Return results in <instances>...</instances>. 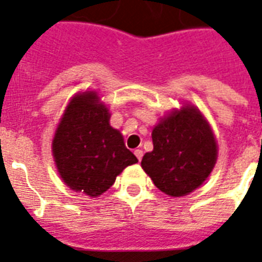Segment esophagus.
Segmentation results:
<instances>
[{"label":"esophagus","mask_w":262,"mask_h":262,"mask_svg":"<svg viewBox=\"0 0 262 262\" xmlns=\"http://www.w3.org/2000/svg\"><path fill=\"white\" fill-rule=\"evenodd\" d=\"M134 154H135V156H137V159H138L139 162H141V159H142V155H144V154H142V150H141V149H135V150H134Z\"/></svg>","instance_id":"esophagus-1"}]
</instances>
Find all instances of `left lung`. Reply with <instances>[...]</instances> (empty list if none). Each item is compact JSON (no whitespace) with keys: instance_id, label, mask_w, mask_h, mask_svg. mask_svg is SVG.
Listing matches in <instances>:
<instances>
[{"instance_id":"1","label":"left lung","mask_w":262,"mask_h":262,"mask_svg":"<svg viewBox=\"0 0 262 262\" xmlns=\"http://www.w3.org/2000/svg\"><path fill=\"white\" fill-rule=\"evenodd\" d=\"M154 150L141 166L167 195H187L205 181L216 162V142L209 124L186 107L160 121L152 131Z\"/></svg>"}]
</instances>
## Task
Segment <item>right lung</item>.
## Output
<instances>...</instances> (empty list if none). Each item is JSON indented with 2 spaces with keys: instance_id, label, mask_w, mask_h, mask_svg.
Listing matches in <instances>:
<instances>
[{
  "instance_id": "add662e5",
  "label": "right lung",
  "mask_w": 262,
  "mask_h": 262,
  "mask_svg": "<svg viewBox=\"0 0 262 262\" xmlns=\"http://www.w3.org/2000/svg\"><path fill=\"white\" fill-rule=\"evenodd\" d=\"M108 118V110L93 92L74 97L61 118L53 155L61 179L75 191L100 195L127 166L138 162Z\"/></svg>"
}]
</instances>
